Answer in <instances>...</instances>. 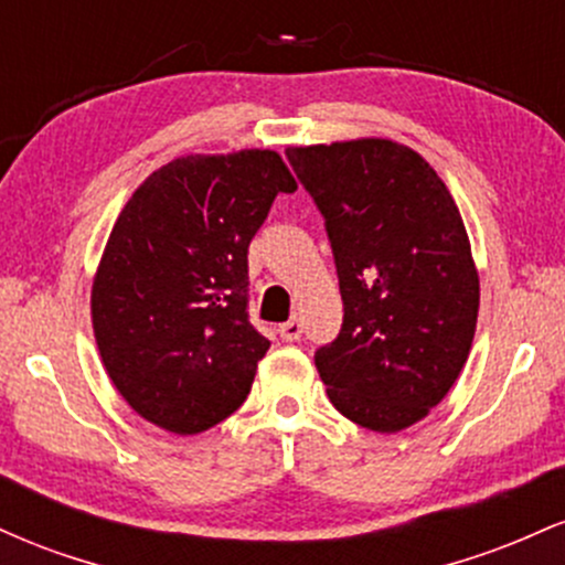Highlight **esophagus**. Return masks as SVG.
I'll use <instances>...</instances> for the list:
<instances>
[{"label": "esophagus", "mask_w": 565, "mask_h": 565, "mask_svg": "<svg viewBox=\"0 0 565 565\" xmlns=\"http://www.w3.org/2000/svg\"><path fill=\"white\" fill-rule=\"evenodd\" d=\"M278 334H281V340H287V342H297L302 337V321L297 319H289L287 323H281V329H278Z\"/></svg>", "instance_id": "34e87169"}]
</instances>
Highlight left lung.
Here are the masks:
<instances>
[{
	"mask_svg": "<svg viewBox=\"0 0 565 565\" xmlns=\"http://www.w3.org/2000/svg\"><path fill=\"white\" fill-rule=\"evenodd\" d=\"M323 215L342 329L316 350L327 395L350 423L398 433L427 417L476 337L478 270L449 188L401 142L287 148Z\"/></svg>",
	"mask_w": 565,
	"mask_h": 565,
	"instance_id": "obj_1",
	"label": "left lung"
}]
</instances>
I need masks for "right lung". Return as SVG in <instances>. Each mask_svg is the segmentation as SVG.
Returning <instances> with one entry per match:
<instances>
[{
    "instance_id": "add662e5",
    "label": "right lung",
    "mask_w": 565,
    "mask_h": 565,
    "mask_svg": "<svg viewBox=\"0 0 565 565\" xmlns=\"http://www.w3.org/2000/svg\"><path fill=\"white\" fill-rule=\"evenodd\" d=\"M295 191L276 151L246 148L174 159L127 201L89 302L103 366L142 419L193 436L244 404L270 348L246 313V252Z\"/></svg>"
}]
</instances>
